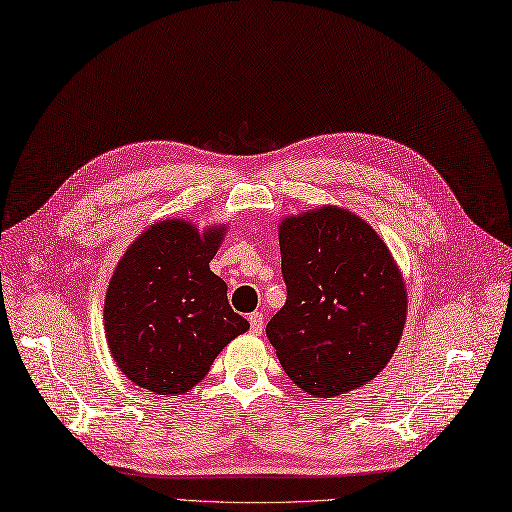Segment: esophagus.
<instances>
[{
    "label": "esophagus",
    "mask_w": 512,
    "mask_h": 512,
    "mask_svg": "<svg viewBox=\"0 0 512 512\" xmlns=\"http://www.w3.org/2000/svg\"><path fill=\"white\" fill-rule=\"evenodd\" d=\"M249 323H251V331L255 335H261V331H263V314L261 312H253L249 316Z\"/></svg>",
    "instance_id": "1"
}]
</instances>
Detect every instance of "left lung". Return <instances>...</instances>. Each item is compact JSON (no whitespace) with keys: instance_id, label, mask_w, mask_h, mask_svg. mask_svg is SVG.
I'll return each instance as SVG.
<instances>
[{"instance_id":"obj_1","label":"left lung","mask_w":512,"mask_h":512,"mask_svg":"<svg viewBox=\"0 0 512 512\" xmlns=\"http://www.w3.org/2000/svg\"><path fill=\"white\" fill-rule=\"evenodd\" d=\"M287 304L266 333L293 384L318 399L361 388L399 348L407 287L373 227L323 204L278 223Z\"/></svg>"}]
</instances>
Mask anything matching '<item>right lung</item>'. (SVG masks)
I'll use <instances>...</instances> for the list:
<instances>
[{"label": "right lung", "instance_id": "add662e5", "mask_svg": "<svg viewBox=\"0 0 512 512\" xmlns=\"http://www.w3.org/2000/svg\"><path fill=\"white\" fill-rule=\"evenodd\" d=\"M225 223L200 232L185 219L143 230L111 274L103 323L113 363L154 394H185L204 380L219 352L249 329L208 263Z\"/></svg>", "mask_w": 512, "mask_h": 512}]
</instances>
